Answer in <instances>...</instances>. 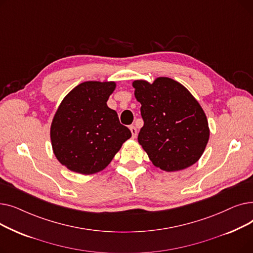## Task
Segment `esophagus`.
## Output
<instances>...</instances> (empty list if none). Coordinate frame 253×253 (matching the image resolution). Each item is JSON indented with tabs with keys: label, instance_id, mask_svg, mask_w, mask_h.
<instances>
[{
	"label": "esophagus",
	"instance_id": "esophagus-1",
	"mask_svg": "<svg viewBox=\"0 0 253 253\" xmlns=\"http://www.w3.org/2000/svg\"><path fill=\"white\" fill-rule=\"evenodd\" d=\"M129 129H130V131H131L132 137L135 138V137H136V135H137V129H136L134 126H132V125L129 127Z\"/></svg>",
	"mask_w": 253,
	"mask_h": 253
}]
</instances>
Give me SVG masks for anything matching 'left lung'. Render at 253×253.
Instances as JSON below:
<instances>
[{
    "label": "left lung",
    "instance_id": "8db88e82",
    "mask_svg": "<svg viewBox=\"0 0 253 253\" xmlns=\"http://www.w3.org/2000/svg\"><path fill=\"white\" fill-rule=\"evenodd\" d=\"M132 86L144 122L138 143L152 163L174 172L198 162L210 130L202 106L192 93L167 77L156 78L153 83L135 80Z\"/></svg>",
    "mask_w": 253,
    "mask_h": 253
}]
</instances>
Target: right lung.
I'll return each mask as SVG.
<instances>
[{
    "label": "right lung",
    "mask_w": 253,
    "mask_h": 253,
    "mask_svg": "<svg viewBox=\"0 0 253 253\" xmlns=\"http://www.w3.org/2000/svg\"><path fill=\"white\" fill-rule=\"evenodd\" d=\"M116 86L114 81L83 82L60 102L50 138L56 159L69 170L84 175L97 173L131 137L117 112L106 104Z\"/></svg>",
    "instance_id": "add662e5"
}]
</instances>
